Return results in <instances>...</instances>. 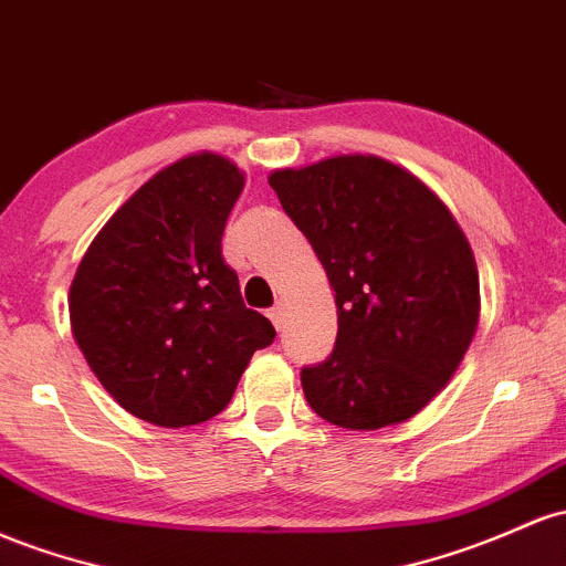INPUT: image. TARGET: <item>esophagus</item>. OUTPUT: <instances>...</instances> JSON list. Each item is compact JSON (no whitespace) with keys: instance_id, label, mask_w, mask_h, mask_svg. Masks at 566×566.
Returning a JSON list of instances; mask_svg holds the SVG:
<instances>
[{"instance_id":"esophagus-1","label":"esophagus","mask_w":566,"mask_h":566,"mask_svg":"<svg viewBox=\"0 0 566 566\" xmlns=\"http://www.w3.org/2000/svg\"><path fill=\"white\" fill-rule=\"evenodd\" d=\"M269 316H271L273 325H276V331H282V319H284V306H282V301H279L276 306L269 308Z\"/></svg>"}]
</instances>
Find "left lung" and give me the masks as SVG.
<instances>
[{
    "label": "left lung",
    "mask_w": 566,
    "mask_h": 566,
    "mask_svg": "<svg viewBox=\"0 0 566 566\" xmlns=\"http://www.w3.org/2000/svg\"><path fill=\"white\" fill-rule=\"evenodd\" d=\"M312 241L338 306L333 354L301 370L316 416L381 430L449 384L478 327V269L462 228L413 174L338 155L269 177Z\"/></svg>",
    "instance_id": "left-lung-1"
}]
</instances>
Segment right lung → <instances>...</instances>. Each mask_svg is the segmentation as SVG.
<instances>
[{"label": "right lung", "instance_id": "obj_1", "mask_svg": "<svg viewBox=\"0 0 566 566\" xmlns=\"http://www.w3.org/2000/svg\"><path fill=\"white\" fill-rule=\"evenodd\" d=\"M244 174L214 153L166 166L109 217L70 290L77 346L128 413L158 427L212 419L276 331L241 301L222 258Z\"/></svg>", "mask_w": 566, "mask_h": 566}]
</instances>
